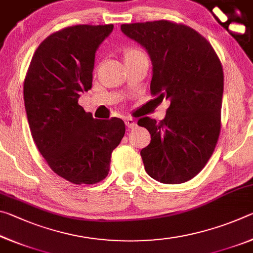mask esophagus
Masks as SVG:
<instances>
[{
    "label": "esophagus",
    "mask_w": 253,
    "mask_h": 253,
    "mask_svg": "<svg viewBox=\"0 0 253 253\" xmlns=\"http://www.w3.org/2000/svg\"><path fill=\"white\" fill-rule=\"evenodd\" d=\"M125 124H126V126H127L128 128H134V127L136 126V122H135V119L129 118V117L125 118Z\"/></svg>",
    "instance_id": "34e87169"
}]
</instances>
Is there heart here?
<instances>
[{"instance_id":"heart-1","label":"heart","mask_w":253,"mask_h":253,"mask_svg":"<svg viewBox=\"0 0 253 253\" xmlns=\"http://www.w3.org/2000/svg\"><path fill=\"white\" fill-rule=\"evenodd\" d=\"M138 52H140V51H138V50H135V49H128V50H126V51H125V54H124V58L129 57V55H131V54H135V53H138Z\"/></svg>"}]
</instances>
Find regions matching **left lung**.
I'll return each mask as SVG.
<instances>
[{
    "label": "left lung",
    "mask_w": 253,
    "mask_h": 253,
    "mask_svg": "<svg viewBox=\"0 0 253 253\" xmlns=\"http://www.w3.org/2000/svg\"><path fill=\"white\" fill-rule=\"evenodd\" d=\"M121 29L151 58V92L170 102L160 123L149 117L137 123L151 134L140 151L145 170L164 184L186 182L202 170L220 135V60L210 42L186 25L162 20Z\"/></svg>",
    "instance_id": "1"
}]
</instances>
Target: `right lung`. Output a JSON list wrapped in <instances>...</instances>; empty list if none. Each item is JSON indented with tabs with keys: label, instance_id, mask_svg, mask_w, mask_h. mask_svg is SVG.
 <instances>
[{
	"label": "right lung",
	"instance_id": "add662e5",
	"mask_svg": "<svg viewBox=\"0 0 253 253\" xmlns=\"http://www.w3.org/2000/svg\"><path fill=\"white\" fill-rule=\"evenodd\" d=\"M113 24L75 25L38 46L24 80L32 138L48 165L74 184H95L109 172L111 153L125 135L121 118L95 119L78 104L92 85L95 54Z\"/></svg>",
	"mask_w": 253,
	"mask_h": 253
}]
</instances>
